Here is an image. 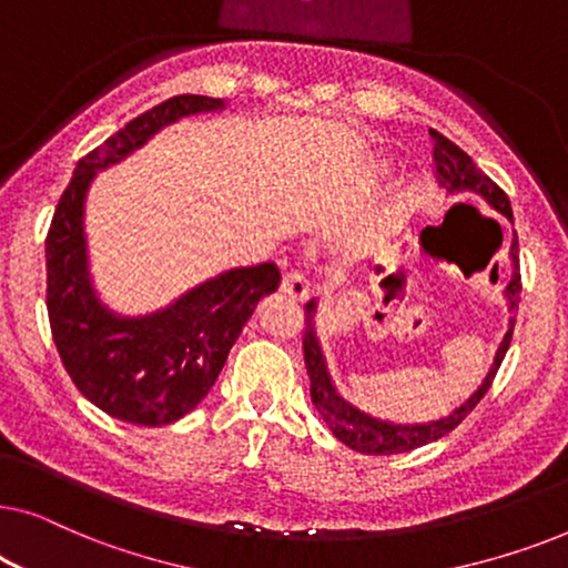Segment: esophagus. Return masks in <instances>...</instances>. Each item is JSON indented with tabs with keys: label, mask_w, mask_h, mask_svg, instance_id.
<instances>
[{
	"label": "esophagus",
	"mask_w": 568,
	"mask_h": 568,
	"mask_svg": "<svg viewBox=\"0 0 568 568\" xmlns=\"http://www.w3.org/2000/svg\"><path fill=\"white\" fill-rule=\"evenodd\" d=\"M282 292L294 302H305L307 294H310L305 276L297 274V271H286L284 278H282Z\"/></svg>",
	"instance_id": "34e87169"
}]
</instances>
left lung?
<instances>
[{
	"instance_id": "8db88e82",
	"label": "left lung",
	"mask_w": 568,
	"mask_h": 568,
	"mask_svg": "<svg viewBox=\"0 0 568 568\" xmlns=\"http://www.w3.org/2000/svg\"><path fill=\"white\" fill-rule=\"evenodd\" d=\"M429 134L434 142V165H437V178L442 189H445L449 196H455V193H473V196L484 199L496 214L507 216V220L515 224V220H511V204L507 193H504L491 178L480 173L476 162H473L460 146L453 144L447 136H442L439 131L434 129H429ZM509 261H511V278L509 284L504 286V297H507V307H509V331L504 333L501 344L496 348L491 369L486 372L484 383L478 385V390L473 393L468 400L460 403V406L449 410L447 416L437 418V422L395 424V422H383V418H375L352 406V403L336 390V385H333L328 362H325L321 341H317V328H315L317 300H310L305 305V338H302V348H305V367L310 375V398H313L317 414L323 416V422L328 424L333 437L362 455H398V453H408V449L429 445V442H437L445 437V434L453 432L455 426L460 424L463 418L478 406L480 398L488 393L496 372L501 367L504 354H507L509 348L511 331H515V313L519 307V292H523V284H519L517 235L511 240Z\"/></svg>"
}]
</instances>
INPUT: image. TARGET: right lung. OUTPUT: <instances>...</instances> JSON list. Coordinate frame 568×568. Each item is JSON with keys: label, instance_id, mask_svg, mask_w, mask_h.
Returning <instances> with one entry per match:
<instances>
[{"label": "right lung", "instance_id": "add662e5", "mask_svg": "<svg viewBox=\"0 0 568 568\" xmlns=\"http://www.w3.org/2000/svg\"><path fill=\"white\" fill-rule=\"evenodd\" d=\"M224 108L222 98L178 95L136 115L77 162L53 212L45 237L53 344L77 390L121 422L165 426L191 414L212 390L255 305L282 282L274 263L230 268L146 315L115 313L92 284L84 201L100 170L126 160L170 123Z\"/></svg>", "mask_w": 568, "mask_h": 568}]
</instances>
